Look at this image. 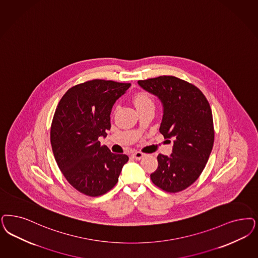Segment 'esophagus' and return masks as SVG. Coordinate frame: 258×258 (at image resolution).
Wrapping results in <instances>:
<instances>
[{"instance_id": "obj_1", "label": "esophagus", "mask_w": 258, "mask_h": 258, "mask_svg": "<svg viewBox=\"0 0 258 258\" xmlns=\"http://www.w3.org/2000/svg\"><path fill=\"white\" fill-rule=\"evenodd\" d=\"M132 156H133V158L135 159V160H141L143 157L145 156V154L142 153V152H140V151H135V152L133 153Z\"/></svg>"}]
</instances>
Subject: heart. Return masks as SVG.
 Listing matches in <instances>:
<instances>
[{
  "label": "heart",
  "instance_id": "heart-1",
  "mask_svg": "<svg viewBox=\"0 0 258 258\" xmlns=\"http://www.w3.org/2000/svg\"><path fill=\"white\" fill-rule=\"evenodd\" d=\"M134 103L135 107L138 109L145 108V107H153V101L151 96L146 92H138L134 95Z\"/></svg>",
  "mask_w": 258,
  "mask_h": 258
}]
</instances>
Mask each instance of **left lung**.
I'll list each match as a JSON object with an SVG mask.
<instances>
[{
    "mask_svg": "<svg viewBox=\"0 0 258 258\" xmlns=\"http://www.w3.org/2000/svg\"><path fill=\"white\" fill-rule=\"evenodd\" d=\"M138 85L160 100L159 132L165 139L173 140L171 154L157 156L158 168L151 173V181L165 191H181L199 177L213 150L210 104L200 89L174 76L138 81Z\"/></svg>",
    "mask_w": 258,
    "mask_h": 258,
    "instance_id": "8db88e82",
    "label": "left lung"
}]
</instances>
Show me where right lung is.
Listing matches in <instances>:
<instances>
[{
  "instance_id": "obj_1",
  "label": "right lung",
  "mask_w": 258,
  "mask_h": 258,
  "mask_svg": "<svg viewBox=\"0 0 258 258\" xmlns=\"http://www.w3.org/2000/svg\"><path fill=\"white\" fill-rule=\"evenodd\" d=\"M130 87V83L88 81L69 89L55 110L50 128L55 160L68 182L86 196L110 190L128 161L98 139L107 136L112 107Z\"/></svg>"
}]
</instances>
